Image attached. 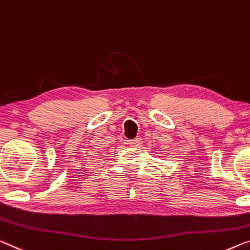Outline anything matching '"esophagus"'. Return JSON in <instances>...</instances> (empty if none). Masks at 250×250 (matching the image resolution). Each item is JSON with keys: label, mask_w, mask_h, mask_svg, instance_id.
I'll return each mask as SVG.
<instances>
[{"label": "esophagus", "mask_w": 250, "mask_h": 250, "mask_svg": "<svg viewBox=\"0 0 250 250\" xmlns=\"http://www.w3.org/2000/svg\"><path fill=\"white\" fill-rule=\"evenodd\" d=\"M129 145L131 146H140L142 145V139L141 138H134L132 140H129Z\"/></svg>", "instance_id": "esophagus-1"}]
</instances>
